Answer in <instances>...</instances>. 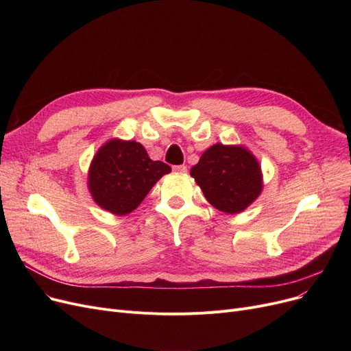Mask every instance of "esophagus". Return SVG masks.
Wrapping results in <instances>:
<instances>
[{
    "label": "esophagus",
    "mask_w": 351,
    "mask_h": 351,
    "mask_svg": "<svg viewBox=\"0 0 351 351\" xmlns=\"http://www.w3.org/2000/svg\"><path fill=\"white\" fill-rule=\"evenodd\" d=\"M173 171L178 172V173H186L188 168L185 165H178V166H173Z\"/></svg>",
    "instance_id": "esophagus-1"
}]
</instances>
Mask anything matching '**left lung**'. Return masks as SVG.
I'll return each instance as SVG.
<instances>
[{
    "instance_id": "obj_1",
    "label": "left lung",
    "mask_w": 351,
    "mask_h": 351,
    "mask_svg": "<svg viewBox=\"0 0 351 351\" xmlns=\"http://www.w3.org/2000/svg\"><path fill=\"white\" fill-rule=\"evenodd\" d=\"M191 176L209 204L228 215L243 212L263 191L261 163L243 145H212L192 166Z\"/></svg>"
}]
</instances>
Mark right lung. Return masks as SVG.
<instances>
[{
  "mask_svg": "<svg viewBox=\"0 0 351 351\" xmlns=\"http://www.w3.org/2000/svg\"><path fill=\"white\" fill-rule=\"evenodd\" d=\"M172 169L152 160L142 143L112 138L94 155L88 171V191L106 212L125 216L134 212L155 183Z\"/></svg>",
  "mask_w": 351,
  "mask_h": 351,
  "instance_id": "right-lung-1",
  "label": "right lung"
}]
</instances>
